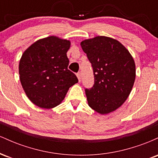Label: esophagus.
<instances>
[{"instance_id":"obj_1","label":"esophagus","mask_w":158,"mask_h":158,"mask_svg":"<svg viewBox=\"0 0 158 158\" xmlns=\"http://www.w3.org/2000/svg\"><path fill=\"white\" fill-rule=\"evenodd\" d=\"M77 78H78V79H79V81H81V73H78L77 74Z\"/></svg>"}]
</instances>
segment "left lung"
I'll use <instances>...</instances> for the list:
<instances>
[{
  "mask_svg": "<svg viewBox=\"0 0 158 158\" xmlns=\"http://www.w3.org/2000/svg\"><path fill=\"white\" fill-rule=\"evenodd\" d=\"M94 70V85L85 89L88 106L100 114L119 108L131 93L136 77L131 54L117 39L96 36L80 43Z\"/></svg>",
  "mask_w": 158,
  "mask_h": 158,
  "instance_id": "8db88e82",
  "label": "left lung"
}]
</instances>
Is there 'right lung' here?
Wrapping results in <instances>:
<instances>
[{"label": "right lung", "mask_w": 158, "mask_h": 158, "mask_svg": "<svg viewBox=\"0 0 158 158\" xmlns=\"http://www.w3.org/2000/svg\"><path fill=\"white\" fill-rule=\"evenodd\" d=\"M70 41L51 35L41 39L23 52L19 78L27 97L34 105L50 109L61 104L69 88L78 82L68 69Z\"/></svg>", "instance_id": "obj_1"}]
</instances>
